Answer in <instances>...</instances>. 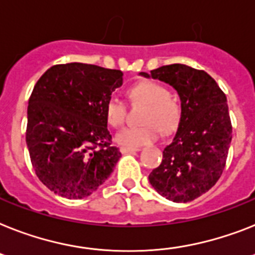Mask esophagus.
<instances>
[{"label": "esophagus", "instance_id": "34e87169", "mask_svg": "<svg viewBox=\"0 0 255 255\" xmlns=\"http://www.w3.org/2000/svg\"><path fill=\"white\" fill-rule=\"evenodd\" d=\"M120 151L123 153H131V152H136V151H139V148H136V147H121Z\"/></svg>", "mask_w": 255, "mask_h": 255}]
</instances>
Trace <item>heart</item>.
<instances>
[{"instance_id":"b5f03b06","label":"heart","mask_w":255,"mask_h":255,"mask_svg":"<svg viewBox=\"0 0 255 255\" xmlns=\"http://www.w3.org/2000/svg\"><path fill=\"white\" fill-rule=\"evenodd\" d=\"M131 103H143L147 108L143 113L144 125L129 126L116 134V142L123 147H139L153 142L159 136L172 134L177 129L181 119V107L161 83L140 81L129 90ZM128 115V104L119 96H111L105 104L107 121L113 128L124 125Z\"/></svg>"}]
</instances>
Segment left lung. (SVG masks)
Returning a JSON list of instances; mask_svg holds the SVG:
<instances>
[{"label": "left lung", "mask_w": 255, "mask_h": 255, "mask_svg": "<svg viewBox=\"0 0 255 255\" xmlns=\"http://www.w3.org/2000/svg\"><path fill=\"white\" fill-rule=\"evenodd\" d=\"M140 75L170 85L181 100L177 132L148 176L150 184L169 201H194L218 182L226 168L232 140L226 94L206 71L182 64Z\"/></svg>", "instance_id": "obj_1"}]
</instances>
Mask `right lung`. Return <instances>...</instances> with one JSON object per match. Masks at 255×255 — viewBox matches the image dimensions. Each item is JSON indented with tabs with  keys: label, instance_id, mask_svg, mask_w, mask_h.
<instances>
[{
	"label": "right lung",
	"instance_id": "1",
	"mask_svg": "<svg viewBox=\"0 0 255 255\" xmlns=\"http://www.w3.org/2000/svg\"><path fill=\"white\" fill-rule=\"evenodd\" d=\"M123 71L81 62L54 65L33 87L26 143L33 170L49 190L69 199L92 194L115 169L105 104L123 86Z\"/></svg>",
	"mask_w": 255,
	"mask_h": 255
}]
</instances>
